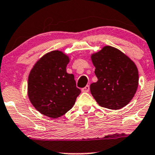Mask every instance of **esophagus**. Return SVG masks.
I'll return each mask as SVG.
<instances>
[{
  "label": "esophagus",
  "instance_id": "34e87169",
  "mask_svg": "<svg viewBox=\"0 0 155 155\" xmlns=\"http://www.w3.org/2000/svg\"><path fill=\"white\" fill-rule=\"evenodd\" d=\"M89 91H90L89 85H86L84 88H82V89H81V91L84 92V93H87V92H89Z\"/></svg>",
  "mask_w": 155,
  "mask_h": 155
}]
</instances>
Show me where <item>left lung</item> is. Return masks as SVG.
<instances>
[{
  "label": "left lung",
  "instance_id": "obj_1",
  "mask_svg": "<svg viewBox=\"0 0 155 155\" xmlns=\"http://www.w3.org/2000/svg\"><path fill=\"white\" fill-rule=\"evenodd\" d=\"M96 82L91 84L92 96L102 107L119 110L128 104L138 86V71L133 61L118 49L104 46L91 55Z\"/></svg>",
  "mask_w": 155,
  "mask_h": 155
}]
</instances>
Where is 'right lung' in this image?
I'll return each mask as SVG.
<instances>
[{
	"label": "right lung",
	"mask_w": 155,
	"mask_h": 155,
	"mask_svg": "<svg viewBox=\"0 0 155 155\" xmlns=\"http://www.w3.org/2000/svg\"><path fill=\"white\" fill-rule=\"evenodd\" d=\"M69 61L63 52L53 51L37 61L28 76L31 103L49 118H59L69 111L81 93L74 75L66 71Z\"/></svg>",
	"instance_id": "add662e5"
}]
</instances>
